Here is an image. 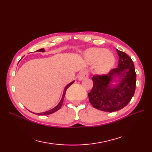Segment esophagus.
<instances>
[{
    "label": "esophagus",
    "instance_id": "1",
    "mask_svg": "<svg viewBox=\"0 0 152 152\" xmlns=\"http://www.w3.org/2000/svg\"><path fill=\"white\" fill-rule=\"evenodd\" d=\"M88 75H89V74H88V72H87V71L84 70L80 73V75H79V77H78V79H79V80H82L88 77Z\"/></svg>",
    "mask_w": 152,
    "mask_h": 152
}]
</instances>
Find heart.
Instances as JSON below:
<instances>
[{
  "label": "heart",
  "mask_w": 152,
  "mask_h": 152,
  "mask_svg": "<svg viewBox=\"0 0 152 152\" xmlns=\"http://www.w3.org/2000/svg\"><path fill=\"white\" fill-rule=\"evenodd\" d=\"M84 56L87 63L94 65V73L98 75L107 73L113 66L115 58L113 54L103 48H91L87 50Z\"/></svg>",
  "instance_id": "1"
}]
</instances>
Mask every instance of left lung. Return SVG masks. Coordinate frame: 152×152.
I'll list each match as a JSON object with an SVG mask.
<instances>
[{
	"instance_id": "8db88e82",
	"label": "left lung",
	"mask_w": 152,
	"mask_h": 152,
	"mask_svg": "<svg viewBox=\"0 0 152 152\" xmlns=\"http://www.w3.org/2000/svg\"><path fill=\"white\" fill-rule=\"evenodd\" d=\"M117 52L119 58L118 67L107 75L93 76V87L88 93L93 107L104 112L121 110L130 102L135 92L136 74L134 63L126 53L118 49Z\"/></svg>"
}]
</instances>
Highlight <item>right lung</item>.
<instances>
[{"label": "right lung", "instance_id": "add662e5", "mask_svg": "<svg viewBox=\"0 0 152 152\" xmlns=\"http://www.w3.org/2000/svg\"><path fill=\"white\" fill-rule=\"evenodd\" d=\"M37 52H42V53H44L45 52V50L44 49H39L37 50ZM75 82V80H73L72 82H71L70 83H69L68 84H67L66 86V87H65V89H64V91H63V96H62V98L60 100V102H59V103L58 104L57 106H56L54 108H53V109L50 110H48V111H46V112H42V113H34L36 115H49V114H51V113H54L55 112L58 111V110L59 109H60L61 105H62V103L63 102V99H64V98H65V93H66V91L67 90V89L69 87H70L72 84H73V82ZM33 113V112H31Z\"/></svg>", "mask_w": 152, "mask_h": 152}]
</instances>
